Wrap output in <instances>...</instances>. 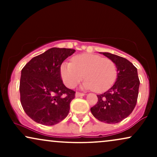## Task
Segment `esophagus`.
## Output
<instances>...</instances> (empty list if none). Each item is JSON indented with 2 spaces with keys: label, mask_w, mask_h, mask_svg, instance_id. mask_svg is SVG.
Instances as JSON below:
<instances>
[{
  "label": "esophagus",
  "mask_w": 157,
  "mask_h": 157,
  "mask_svg": "<svg viewBox=\"0 0 157 157\" xmlns=\"http://www.w3.org/2000/svg\"><path fill=\"white\" fill-rule=\"evenodd\" d=\"M84 94L83 93H81V92H76L75 94V96L77 97H82V96H84Z\"/></svg>",
  "instance_id": "esophagus-1"
}]
</instances>
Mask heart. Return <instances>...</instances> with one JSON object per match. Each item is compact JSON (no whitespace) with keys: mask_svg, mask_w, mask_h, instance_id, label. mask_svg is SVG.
I'll use <instances>...</instances> for the list:
<instances>
[{"mask_svg":"<svg viewBox=\"0 0 157 157\" xmlns=\"http://www.w3.org/2000/svg\"><path fill=\"white\" fill-rule=\"evenodd\" d=\"M60 73L68 88H75L85 76L84 88L94 89L97 92L107 91L117 77V66L112 60L88 53L75 56L72 63H63Z\"/></svg>","mask_w":157,"mask_h":157,"instance_id":"1","label":"heart"}]
</instances>
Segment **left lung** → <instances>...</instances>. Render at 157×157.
Here are the masks:
<instances>
[{
	"mask_svg": "<svg viewBox=\"0 0 157 157\" xmlns=\"http://www.w3.org/2000/svg\"><path fill=\"white\" fill-rule=\"evenodd\" d=\"M102 54L116 65L117 78L111 89L97 95L98 101L91 111L100 121L118 123L128 117L136 106L140 86L137 69L124 57L109 52Z\"/></svg>",
	"mask_w": 157,
	"mask_h": 157,
	"instance_id": "1",
	"label": "left lung"
}]
</instances>
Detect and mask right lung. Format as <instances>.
<instances>
[{"instance_id":"obj_1","label":"right lung","mask_w":157,"mask_h":157,"mask_svg":"<svg viewBox=\"0 0 157 157\" xmlns=\"http://www.w3.org/2000/svg\"><path fill=\"white\" fill-rule=\"evenodd\" d=\"M75 52L71 48H52L33 57L23 68L21 103L26 114L37 123L55 125L68 114L75 91L64 86L60 68Z\"/></svg>"}]
</instances>
